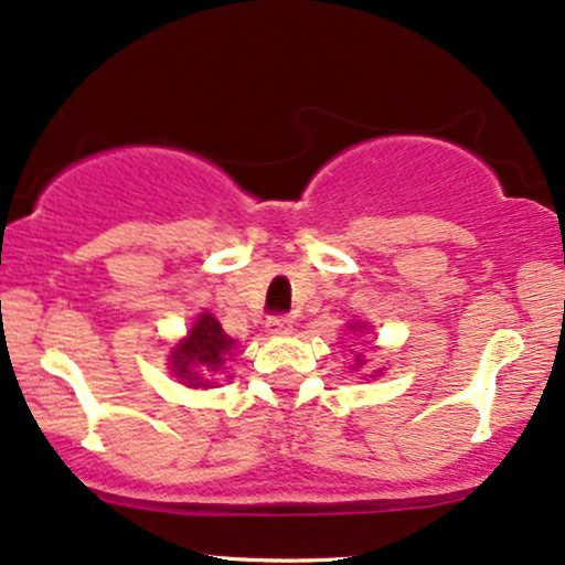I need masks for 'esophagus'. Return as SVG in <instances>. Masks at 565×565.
Masks as SVG:
<instances>
[{
    "instance_id": "34e87169",
    "label": "esophagus",
    "mask_w": 565,
    "mask_h": 565,
    "mask_svg": "<svg viewBox=\"0 0 565 565\" xmlns=\"http://www.w3.org/2000/svg\"><path fill=\"white\" fill-rule=\"evenodd\" d=\"M291 318L289 316H270L268 321H265V331L268 334H289L291 331Z\"/></svg>"
}]
</instances>
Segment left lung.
Returning <instances> with one entry per match:
<instances>
[{"instance_id": "1", "label": "left lung", "mask_w": 565, "mask_h": 565, "mask_svg": "<svg viewBox=\"0 0 565 565\" xmlns=\"http://www.w3.org/2000/svg\"><path fill=\"white\" fill-rule=\"evenodd\" d=\"M352 329H355V326H352ZM358 329H360V326H358ZM365 363V360H363V355H360V352H358V365H363Z\"/></svg>"}]
</instances>
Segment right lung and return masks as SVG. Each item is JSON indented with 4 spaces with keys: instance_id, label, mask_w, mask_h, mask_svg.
<instances>
[{
    "instance_id": "right-lung-1",
    "label": "right lung",
    "mask_w": 565,
    "mask_h": 565,
    "mask_svg": "<svg viewBox=\"0 0 565 565\" xmlns=\"http://www.w3.org/2000/svg\"><path fill=\"white\" fill-rule=\"evenodd\" d=\"M234 348L236 342L223 334L221 323H217L210 312H202L192 326V331H189V337L183 339V344L173 350L171 371L183 384L210 386L205 376L221 369V365L226 363V355H231Z\"/></svg>"
}]
</instances>
